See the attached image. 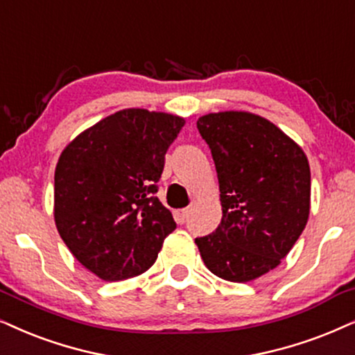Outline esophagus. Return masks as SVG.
<instances>
[{"label": "esophagus", "mask_w": 355, "mask_h": 355, "mask_svg": "<svg viewBox=\"0 0 355 355\" xmlns=\"http://www.w3.org/2000/svg\"><path fill=\"white\" fill-rule=\"evenodd\" d=\"M189 217V209H182V210H178L176 211V220L179 223H186V220Z\"/></svg>", "instance_id": "1"}]
</instances>
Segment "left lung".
Listing matches in <instances>:
<instances>
[{
	"instance_id": "left-lung-1",
	"label": "left lung",
	"mask_w": 355,
	"mask_h": 355,
	"mask_svg": "<svg viewBox=\"0 0 355 355\" xmlns=\"http://www.w3.org/2000/svg\"><path fill=\"white\" fill-rule=\"evenodd\" d=\"M197 128L217 169L223 215L196 245L210 272L250 282L277 268L305 230L310 164L292 138L256 114H207Z\"/></svg>"
}]
</instances>
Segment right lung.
<instances>
[{"label": "right lung", "instance_id": "1", "mask_svg": "<svg viewBox=\"0 0 355 355\" xmlns=\"http://www.w3.org/2000/svg\"><path fill=\"white\" fill-rule=\"evenodd\" d=\"M184 119L123 109L80 133L55 169V225L71 254L107 282L144 274L174 232L158 200L164 155Z\"/></svg>", "mask_w": 355, "mask_h": 355}]
</instances>
